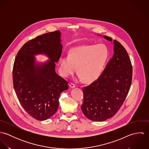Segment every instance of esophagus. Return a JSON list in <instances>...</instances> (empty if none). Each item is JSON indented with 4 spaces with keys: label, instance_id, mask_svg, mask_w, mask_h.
<instances>
[{
    "label": "esophagus",
    "instance_id": "34e87169",
    "mask_svg": "<svg viewBox=\"0 0 149 149\" xmlns=\"http://www.w3.org/2000/svg\"><path fill=\"white\" fill-rule=\"evenodd\" d=\"M70 87L71 88H75L76 87V85H74V84H73V83H71L70 85Z\"/></svg>",
    "mask_w": 149,
    "mask_h": 149
}]
</instances>
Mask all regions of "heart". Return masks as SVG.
Instances as JSON below:
<instances>
[{
	"mask_svg": "<svg viewBox=\"0 0 149 149\" xmlns=\"http://www.w3.org/2000/svg\"><path fill=\"white\" fill-rule=\"evenodd\" d=\"M109 57V50L104 44L76 47L70 50L69 56H61L60 72L68 77L74 74L78 68V79L92 83L102 74Z\"/></svg>",
	"mask_w": 149,
	"mask_h": 149,
	"instance_id": "obj_1",
	"label": "heart"
}]
</instances>
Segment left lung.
<instances>
[{"label": "left lung", "instance_id": "obj_1", "mask_svg": "<svg viewBox=\"0 0 149 149\" xmlns=\"http://www.w3.org/2000/svg\"><path fill=\"white\" fill-rule=\"evenodd\" d=\"M103 37L113 43V55L100 77L83 88L81 107L87 118L96 122L104 121L116 113L126 98L132 75L131 61L124 47L110 37Z\"/></svg>", "mask_w": 149, "mask_h": 149}]
</instances>
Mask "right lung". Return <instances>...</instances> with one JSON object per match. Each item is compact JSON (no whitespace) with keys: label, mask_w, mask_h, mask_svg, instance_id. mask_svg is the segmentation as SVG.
<instances>
[{"label":"right lung","mask_w":149,"mask_h":149,"mask_svg":"<svg viewBox=\"0 0 149 149\" xmlns=\"http://www.w3.org/2000/svg\"><path fill=\"white\" fill-rule=\"evenodd\" d=\"M60 31L47 33L23 45L13 66V85L24 110L38 120H45L57 111L61 93L68 89V81L56 72L63 45ZM41 54L49 59L36 61Z\"/></svg>","instance_id":"obj_1"}]
</instances>
